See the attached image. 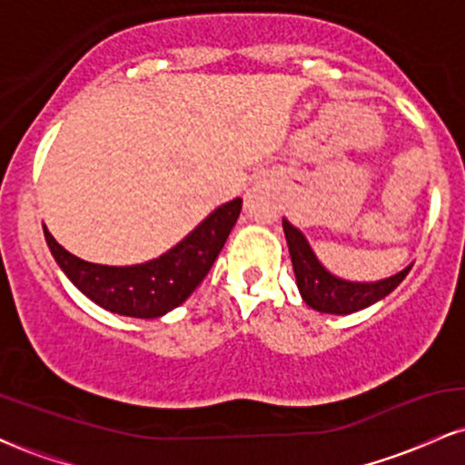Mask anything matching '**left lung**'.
Masks as SVG:
<instances>
[{"instance_id":"obj_1","label":"left lung","mask_w":465,"mask_h":465,"mask_svg":"<svg viewBox=\"0 0 465 465\" xmlns=\"http://www.w3.org/2000/svg\"><path fill=\"white\" fill-rule=\"evenodd\" d=\"M282 227H284L286 233L288 253H291L292 271H295V280L297 288L302 292V300L319 312L350 314L362 311V308L371 306V303L387 297L411 271V266H407L400 273L381 282L341 280V277L330 273L328 269H323V264L319 262L317 255H314V251L311 249V244H308L306 236H303L300 229L292 227L286 218L282 221Z\"/></svg>"}]
</instances>
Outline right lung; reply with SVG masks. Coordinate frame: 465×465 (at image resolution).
<instances>
[{
    "instance_id": "add662e5",
    "label": "right lung",
    "mask_w": 465,
    "mask_h": 465,
    "mask_svg": "<svg viewBox=\"0 0 465 465\" xmlns=\"http://www.w3.org/2000/svg\"><path fill=\"white\" fill-rule=\"evenodd\" d=\"M242 199H233L212 212L177 247L151 262L106 266L84 262L63 249L44 227L47 247L72 284L104 311L135 319L163 317L177 308L205 280L236 225Z\"/></svg>"
}]
</instances>
